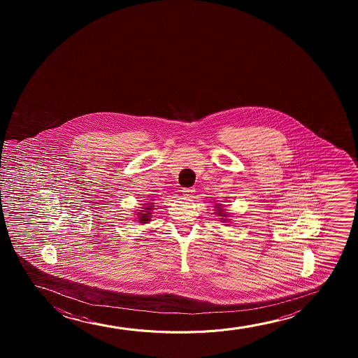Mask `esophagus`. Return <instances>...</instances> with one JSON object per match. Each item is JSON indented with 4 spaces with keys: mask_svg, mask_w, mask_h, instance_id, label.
<instances>
[{
    "mask_svg": "<svg viewBox=\"0 0 358 358\" xmlns=\"http://www.w3.org/2000/svg\"><path fill=\"white\" fill-rule=\"evenodd\" d=\"M194 189L193 188H183L182 189V193H183V196H187V198H192L193 194H194Z\"/></svg>",
    "mask_w": 358,
    "mask_h": 358,
    "instance_id": "esophagus-1",
    "label": "esophagus"
}]
</instances>
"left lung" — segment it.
<instances>
[{"label":"left lung","instance_id":"left-lung-1","mask_svg":"<svg viewBox=\"0 0 358 358\" xmlns=\"http://www.w3.org/2000/svg\"><path fill=\"white\" fill-rule=\"evenodd\" d=\"M215 208V214L216 215L220 216V219L222 222H226V221L229 220V219H226V217L229 216V214L225 213V210L222 209V204H216Z\"/></svg>","mask_w":358,"mask_h":358}]
</instances>
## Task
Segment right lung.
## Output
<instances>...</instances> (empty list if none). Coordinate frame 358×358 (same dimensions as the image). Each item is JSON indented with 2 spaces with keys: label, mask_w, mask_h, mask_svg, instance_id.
Returning <instances> with one entry per match:
<instances>
[{
  "label": "right lung",
  "mask_w": 358,
  "mask_h": 358,
  "mask_svg": "<svg viewBox=\"0 0 358 358\" xmlns=\"http://www.w3.org/2000/svg\"><path fill=\"white\" fill-rule=\"evenodd\" d=\"M152 204L154 203H147V204H144V208H142V210L138 211L137 219L141 224H147L150 221V217H152Z\"/></svg>",
  "instance_id": "1"
}]
</instances>
